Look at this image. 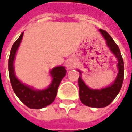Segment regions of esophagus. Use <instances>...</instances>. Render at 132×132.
<instances>
[{
    "label": "esophagus",
    "mask_w": 132,
    "mask_h": 132,
    "mask_svg": "<svg viewBox=\"0 0 132 132\" xmlns=\"http://www.w3.org/2000/svg\"><path fill=\"white\" fill-rule=\"evenodd\" d=\"M66 66H67V68L69 69H73V67L75 66V63L71 60H69L67 61V63H66Z\"/></svg>",
    "instance_id": "34e87169"
}]
</instances>
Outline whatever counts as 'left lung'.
<instances>
[{
	"instance_id": "8db88e82",
	"label": "left lung",
	"mask_w": 132,
	"mask_h": 132,
	"mask_svg": "<svg viewBox=\"0 0 132 132\" xmlns=\"http://www.w3.org/2000/svg\"><path fill=\"white\" fill-rule=\"evenodd\" d=\"M100 32L105 38L108 46L118 59L117 66L119 73L116 80L110 86L101 90L90 89L82 80L81 77L79 76V96L81 102L86 106L97 108H105L113 101L120 91L124 80V61L119 47L112 37L105 30L100 29ZM79 72L80 73V71Z\"/></svg>"
}]
</instances>
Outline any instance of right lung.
Returning <instances> with one entry per match:
<instances>
[{"instance_id":"1","label":"right lung","mask_w":132,"mask_h":132,"mask_svg":"<svg viewBox=\"0 0 132 132\" xmlns=\"http://www.w3.org/2000/svg\"><path fill=\"white\" fill-rule=\"evenodd\" d=\"M22 37L23 32L14 42L10 50L8 59V71L10 83L16 95L24 105L31 109H40L54 102L57 94L58 87L63 78L66 76V71L63 66H58L52 69L51 75L53 77V80L49 88L43 90H35L29 86L22 83L15 75L13 61Z\"/></svg>"}]
</instances>
